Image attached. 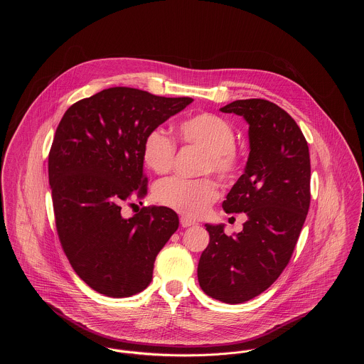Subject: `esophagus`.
I'll list each match as a JSON object with an SVG mask.
<instances>
[{
    "label": "esophagus",
    "instance_id": "obj_1",
    "mask_svg": "<svg viewBox=\"0 0 364 364\" xmlns=\"http://www.w3.org/2000/svg\"><path fill=\"white\" fill-rule=\"evenodd\" d=\"M196 224H198L196 221H193V220H191L188 217H181V225L183 228H188V227H192V225H196Z\"/></svg>",
    "mask_w": 364,
    "mask_h": 364
}]
</instances>
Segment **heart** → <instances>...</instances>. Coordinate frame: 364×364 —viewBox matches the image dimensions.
Instances as JSON below:
<instances>
[{
  "label": "heart",
  "mask_w": 364,
  "mask_h": 364,
  "mask_svg": "<svg viewBox=\"0 0 364 364\" xmlns=\"http://www.w3.org/2000/svg\"><path fill=\"white\" fill-rule=\"evenodd\" d=\"M178 139L205 153L200 173L213 172L218 179H231L240 166L235 151V130L228 120L214 113H198L179 122ZM173 140L159 127L150 130L143 141V161L158 175L171 171L175 158ZM156 202L181 214L199 217L205 214L218 196L217 183L210 178L183 179L168 178L158 182Z\"/></svg>",
  "instance_id": "obj_1"
}]
</instances>
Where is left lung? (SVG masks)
<instances>
[{
	"mask_svg": "<svg viewBox=\"0 0 364 364\" xmlns=\"http://www.w3.org/2000/svg\"><path fill=\"white\" fill-rule=\"evenodd\" d=\"M250 124V156L244 173L223 202L225 213H245L241 232L210 234L198 279L202 290L227 304L248 301L287 266L310 208L311 165L307 141L294 119L264 100H240L220 109Z\"/></svg>",
	"mask_w": 364,
	"mask_h": 364,
	"instance_id": "8db88e82",
	"label": "left lung"
}]
</instances>
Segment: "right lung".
Instances as JSON below:
<instances>
[{"instance_id": "right-lung-1", "label": "right lung", "mask_w": 364, "mask_h": 364, "mask_svg": "<svg viewBox=\"0 0 364 364\" xmlns=\"http://www.w3.org/2000/svg\"><path fill=\"white\" fill-rule=\"evenodd\" d=\"M192 102L113 87L70 106L58 123L49 154L57 234L75 273L101 294L143 291L179 227L172 208H143L124 218L122 205L147 193L146 134Z\"/></svg>"}]
</instances>
